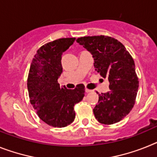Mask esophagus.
<instances>
[{"label": "esophagus", "instance_id": "obj_1", "mask_svg": "<svg viewBox=\"0 0 157 157\" xmlns=\"http://www.w3.org/2000/svg\"><path fill=\"white\" fill-rule=\"evenodd\" d=\"M85 92L88 93V92H92V90H90V89H88V88H85Z\"/></svg>", "mask_w": 157, "mask_h": 157}]
</instances>
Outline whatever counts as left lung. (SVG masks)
Masks as SVG:
<instances>
[{"label": "left lung", "instance_id": "obj_1", "mask_svg": "<svg viewBox=\"0 0 157 157\" xmlns=\"http://www.w3.org/2000/svg\"><path fill=\"white\" fill-rule=\"evenodd\" d=\"M77 42L92 54L95 71L110 83V91L99 94L95 118L105 125L119 122L133 107L138 90L133 58L119 41L109 36H85Z\"/></svg>", "mask_w": 157, "mask_h": 157}]
</instances>
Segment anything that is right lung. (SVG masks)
<instances>
[{"label":"right lung","instance_id":"right-lung-1","mask_svg":"<svg viewBox=\"0 0 157 157\" xmlns=\"http://www.w3.org/2000/svg\"><path fill=\"white\" fill-rule=\"evenodd\" d=\"M75 38H63L41 46L30 66L28 90L30 102L45 123L53 127L67 126L74 121V105L84 96V84L75 89L60 87L62 53L74 43Z\"/></svg>","mask_w":157,"mask_h":157}]
</instances>
